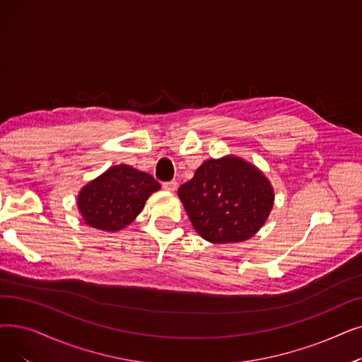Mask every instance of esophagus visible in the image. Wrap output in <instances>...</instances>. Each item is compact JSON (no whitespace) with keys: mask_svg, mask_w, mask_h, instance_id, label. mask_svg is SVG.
<instances>
[{"mask_svg":"<svg viewBox=\"0 0 362 362\" xmlns=\"http://www.w3.org/2000/svg\"><path fill=\"white\" fill-rule=\"evenodd\" d=\"M163 187L168 192H175L177 189V182L176 180H170V182H164Z\"/></svg>","mask_w":362,"mask_h":362,"instance_id":"esophagus-1","label":"esophagus"}]
</instances>
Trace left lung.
Listing matches in <instances>:
<instances>
[{
  "label": "left lung",
  "instance_id": "left-lung-1",
  "mask_svg": "<svg viewBox=\"0 0 362 362\" xmlns=\"http://www.w3.org/2000/svg\"><path fill=\"white\" fill-rule=\"evenodd\" d=\"M177 194L195 230L213 244L253 237L268 218L275 198L263 173L238 156L204 161Z\"/></svg>",
  "mask_w": 362,
  "mask_h": 362
}]
</instances>
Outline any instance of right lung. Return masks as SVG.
Wrapping results in <instances>:
<instances>
[{"mask_svg": "<svg viewBox=\"0 0 362 362\" xmlns=\"http://www.w3.org/2000/svg\"><path fill=\"white\" fill-rule=\"evenodd\" d=\"M160 187L148 173L125 164L114 165L83 187L78 210L88 226L117 232L133 222Z\"/></svg>", "mask_w": 362, "mask_h": 362, "instance_id": "right-lung-1", "label": "right lung"}]
</instances>
